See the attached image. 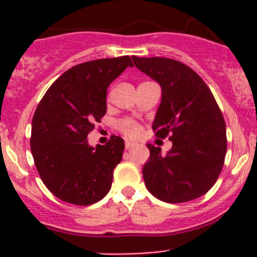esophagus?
Masks as SVG:
<instances>
[{
    "instance_id": "obj_1",
    "label": "esophagus",
    "mask_w": 257,
    "mask_h": 257,
    "mask_svg": "<svg viewBox=\"0 0 257 257\" xmlns=\"http://www.w3.org/2000/svg\"><path fill=\"white\" fill-rule=\"evenodd\" d=\"M124 147H126V149H131V148H134V147H135V143L126 142V143H124Z\"/></svg>"
}]
</instances>
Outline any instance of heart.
<instances>
[{
	"mask_svg": "<svg viewBox=\"0 0 257 257\" xmlns=\"http://www.w3.org/2000/svg\"><path fill=\"white\" fill-rule=\"evenodd\" d=\"M118 128L127 136H138L140 133V126L136 123L135 121L130 119V118H124L122 121L118 122Z\"/></svg>",
	"mask_w": 257,
	"mask_h": 257,
	"instance_id": "1",
	"label": "heart"
}]
</instances>
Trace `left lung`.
I'll return each instance as SVG.
<instances>
[{
  "label": "left lung",
  "instance_id": "left-lung-1",
  "mask_svg": "<svg viewBox=\"0 0 257 257\" xmlns=\"http://www.w3.org/2000/svg\"><path fill=\"white\" fill-rule=\"evenodd\" d=\"M138 69L162 87V101L153 122L154 135L169 138L166 156L148 144L143 167L147 189L167 203H183L203 196L216 183L226 154V128L212 92L198 74L169 58H133Z\"/></svg>",
  "mask_w": 257,
  "mask_h": 257
}]
</instances>
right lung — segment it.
Listing matches in <instances>:
<instances>
[{
    "label": "right lung",
    "instance_id": "1",
    "mask_svg": "<svg viewBox=\"0 0 257 257\" xmlns=\"http://www.w3.org/2000/svg\"><path fill=\"white\" fill-rule=\"evenodd\" d=\"M127 67L130 56L81 63L61 74L37 105L32 119L31 151L47 189L61 201L88 206L110 189L124 142L112 135L92 148L87 135L106 113V88Z\"/></svg>",
    "mask_w": 257,
    "mask_h": 257
}]
</instances>
